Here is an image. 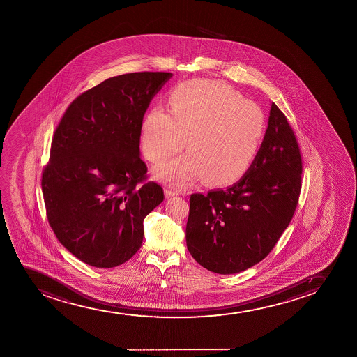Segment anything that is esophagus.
<instances>
[{
    "label": "esophagus",
    "instance_id": "34e87169",
    "mask_svg": "<svg viewBox=\"0 0 357 357\" xmlns=\"http://www.w3.org/2000/svg\"><path fill=\"white\" fill-rule=\"evenodd\" d=\"M164 194H165V197H172L177 195V192L170 188H165L164 189Z\"/></svg>",
    "mask_w": 357,
    "mask_h": 357
}]
</instances>
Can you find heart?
I'll return each instance as SVG.
<instances>
[{"label": "heart", "mask_w": 357, "mask_h": 357, "mask_svg": "<svg viewBox=\"0 0 357 357\" xmlns=\"http://www.w3.org/2000/svg\"><path fill=\"white\" fill-rule=\"evenodd\" d=\"M266 135L261 107L232 86L213 79L183 83L169 98V113L153 108L144 119L142 150L160 163L180 152L188 155L157 165L158 180L176 187L199 178L209 185H234L245 176Z\"/></svg>", "instance_id": "b5f03b06"}]
</instances>
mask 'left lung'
I'll list each match as a JSON object with an SVG mask.
<instances>
[{"label":"left lung","instance_id":"left-lung-1","mask_svg":"<svg viewBox=\"0 0 357 357\" xmlns=\"http://www.w3.org/2000/svg\"><path fill=\"white\" fill-rule=\"evenodd\" d=\"M303 160L286 115L271 103L266 135L250 170L227 188L192 194L185 241L200 266L236 274L266 259L294 215Z\"/></svg>","mask_w":357,"mask_h":357}]
</instances>
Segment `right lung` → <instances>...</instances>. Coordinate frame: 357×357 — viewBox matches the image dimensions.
Here are the masks:
<instances>
[{"instance_id": "obj_1", "label": "right lung", "mask_w": 357, "mask_h": 357, "mask_svg": "<svg viewBox=\"0 0 357 357\" xmlns=\"http://www.w3.org/2000/svg\"><path fill=\"white\" fill-rule=\"evenodd\" d=\"M170 73L108 78L66 108L41 176L46 215L58 241L96 268L131 259L144 218L163 201L139 157L145 112Z\"/></svg>"}]
</instances>
